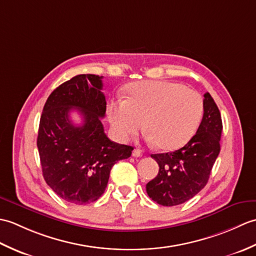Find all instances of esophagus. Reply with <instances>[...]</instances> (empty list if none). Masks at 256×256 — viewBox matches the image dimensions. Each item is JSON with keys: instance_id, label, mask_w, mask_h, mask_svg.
<instances>
[{"instance_id": "1", "label": "esophagus", "mask_w": 256, "mask_h": 256, "mask_svg": "<svg viewBox=\"0 0 256 256\" xmlns=\"http://www.w3.org/2000/svg\"><path fill=\"white\" fill-rule=\"evenodd\" d=\"M132 155L134 156V157H140L143 155V152L140 150H138V148H135V150H133V152H132Z\"/></svg>"}]
</instances>
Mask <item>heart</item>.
I'll list each match as a JSON object with an SVG mask.
<instances>
[{"label": "heart", "instance_id": "heart-1", "mask_svg": "<svg viewBox=\"0 0 256 256\" xmlns=\"http://www.w3.org/2000/svg\"><path fill=\"white\" fill-rule=\"evenodd\" d=\"M204 116L202 98L182 84L142 81L128 89V99L112 100L108 106L114 134L128 140L144 128L148 140L162 150L186 145Z\"/></svg>", "mask_w": 256, "mask_h": 256}]
</instances>
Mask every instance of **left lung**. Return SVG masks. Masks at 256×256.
Masks as SVG:
<instances>
[{
	"mask_svg": "<svg viewBox=\"0 0 256 256\" xmlns=\"http://www.w3.org/2000/svg\"><path fill=\"white\" fill-rule=\"evenodd\" d=\"M204 96V116L192 140L175 152L150 155L158 162L160 170L146 184V192L158 204L172 206L186 202L208 182L220 153L222 120L209 92Z\"/></svg>",
	"mask_w": 256,
	"mask_h": 256,
	"instance_id": "left-lung-1",
	"label": "left lung"
}]
</instances>
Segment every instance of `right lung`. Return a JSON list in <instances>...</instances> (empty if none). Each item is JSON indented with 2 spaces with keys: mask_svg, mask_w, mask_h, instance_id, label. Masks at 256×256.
I'll use <instances>...</instances> for the list:
<instances>
[{
  "mask_svg": "<svg viewBox=\"0 0 256 256\" xmlns=\"http://www.w3.org/2000/svg\"><path fill=\"white\" fill-rule=\"evenodd\" d=\"M102 78L76 76L54 90L42 108L37 138L42 176L70 204H86L99 199L113 165L128 158L133 150L132 146L112 142L104 133ZM74 110L83 116L81 126L70 120Z\"/></svg>",
  "mask_w": 256,
  "mask_h": 256,
  "instance_id": "add662e5",
  "label": "right lung"
}]
</instances>
